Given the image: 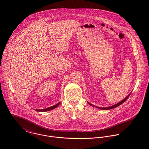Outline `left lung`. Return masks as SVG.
I'll use <instances>...</instances> for the list:
<instances>
[{
  "label": "left lung",
  "instance_id": "1",
  "mask_svg": "<svg viewBox=\"0 0 149 149\" xmlns=\"http://www.w3.org/2000/svg\"><path fill=\"white\" fill-rule=\"evenodd\" d=\"M130 95V94L129 95H128L125 98V99H124L123 100H122L121 102H120L119 103H117V104H115V105H113V106H112L111 107H96L95 106H93V105H92V104H91V103H89V102H88V103L90 105V106H91L93 107H96V108H99V109H104V110H108V109H112V108H115V107H117L119 106L120 105H121L122 103H123L127 99L128 97H129V96Z\"/></svg>",
  "mask_w": 149,
  "mask_h": 149
}]
</instances>
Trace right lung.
I'll list each match as a JSON object with an SVG mask.
<instances>
[{
	"mask_svg": "<svg viewBox=\"0 0 149 149\" xmlns=\"http://www.w3.org/2000/svg\"><path fill=\"white\" fill-rule=\"evenodd\" d=\"M60 104V102H59L58 103L56 104V105L54 106H53L50 107H48V108H46L45 109H36V111H38V112H45V111H50L53 109H54L56 108V107L58 106Z\"/></svg>",
	"mask_w": 149,
	"mask_h": 149,
	"instance_id": "obj_1",
	"label": "right lung"
}]
</instances>
